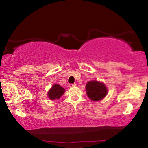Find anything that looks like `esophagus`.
Returning a JSON list of instances; mask_svg holds the SVG:
<instances>
[{
	"label": "esophagus",
	"mask_w": 148,
	"mask_h": 148,
	"mask_svg": "<svg viewBox=\"0 0 148 148\" xmlns=\"http://www.w3.org/2000/svg\"><path fill=\"white\" fill-rule=\"evenodd\" d=\"M76 86V84H69V88H74Z\"/></svg>",
	"instance_id": "1"
}]
</instances>
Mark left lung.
Returning a JSON list of instances; mask_svg holds the SVG:
<instances>
[{"mask_svg":"<svg viewBox=\"0 0 148 148\" xmlns=\"http://www.w3.org/2000/svg\"><path fill=\"white\" fill-rule=\"evenodd\" d=\"M88 97L93 101H100L106 96L108 90L102 82L97 81H88L86 86Z\"/></svg>","mask_w":148,"mask_h":148,"instance_id":"1","label":"left lung"}]
</instances>
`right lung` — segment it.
<instances>
[{
    "label": "right lung",
    "mask_w": 148,
    "mask_h": 148,
    "mask_svg": "<svg viewBox=\"0 0 148 148\" xmlns=\"http://www.w3.org/2000/svg\"><path fill=\"white\" fill-rule=\"evenodd\" d=\"M64 91L65 90H64V88L61 87L60 85L54 84L52 86V88L49 90L47 95L51 100L58 99L64 94Z\"/></svg>",
    "instance_id": "add662e5"
}]
</instances>
